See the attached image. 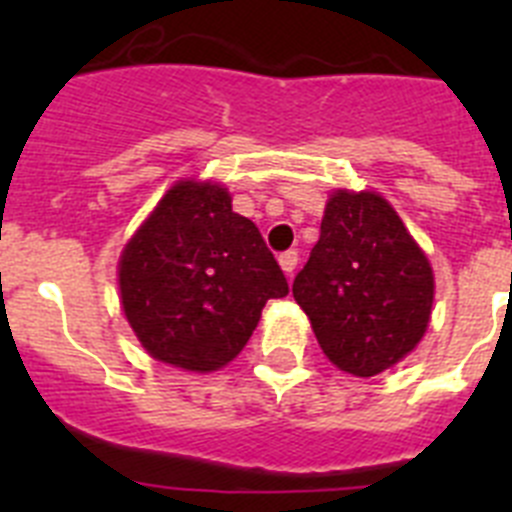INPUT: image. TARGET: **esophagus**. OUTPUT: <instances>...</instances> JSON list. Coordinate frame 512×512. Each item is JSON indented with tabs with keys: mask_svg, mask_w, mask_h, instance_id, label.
<instances>
[{
	"mask_svg": "<svg viewBox=\"0 0 512 512\" xmlns=\"http://www.w3.org/2000/svg\"><path fill=\"white\" fill-rule=\"evenodd\" d=\"M279 266H282L287 277H292V271L297 269V251L279 253Z\"/></svg>",
	"mask_w": 512,
	"mask_h": 512,
	"instance_id": "1",
	"label": "esophagus"
}]
</instances>
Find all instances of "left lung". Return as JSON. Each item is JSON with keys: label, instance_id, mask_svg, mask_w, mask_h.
<instances>
[{"label": "left lung", "instance_id": "1", "mask_svg": "<svg viewBox=\"0 0 512 512\" xmlns=\"http://www.w3.org/2000/svg\"><path fill=\"white\" fill-rule=\"evenodd\" d=\"M292 295L323 354L341 372L374 377L423 338L433 271L390 202L374 192L338 189Z\"/></svg>", "mask_w": 512, "mask_h": 512}]
</instances>
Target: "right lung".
<instances>
[{
	"mask_svg": "<svg viewBox=\"0 0 512 512\" xmlns=\"http://www.w3.org/2000/svg\"><path fill=\"white\" fill-rule=\"evenodd\" d=\"M289 284L228 189L179 182L120 256L122 310L153 359L215 372L241 354L266 300Z\"/></svg>",
	"mask_w": 512,
	"mask_h": 512,
	"instance_id": "obj_1",
	"label": "right lung"
}]
</instances>
